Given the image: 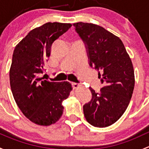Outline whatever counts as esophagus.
Instances as JSON below:
<instances>
[{
    "mask_svg": "<svg viewBox=\"0 0 149 149\" xmlns=\"http://www.w3.org/2000/svg\"><path fill=\"white\" fill-rule=\"evenodd\" d=\"M80 85L77 83H72V87H73V89H76V88H79Z\"/></svg>",
    "mask_w": 149,
    "mask_h": 149,
    "instance_id": "esophagus-1",
    "label": "esophagus"
}]
</instances>
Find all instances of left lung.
Instances as JSON below:
<instances>
[{
  "mask_svg": "<svg viewBox=\"0 0 149 149\" xmlns=\"http://www.w3.org/2000/svg\"><path fill=\"white\" fill-rule=\"evenodd\" d=\"M85 43L89 65L98 70L104 86L100 92L89 87L92 98L83 107L86 120L94 127L114 124L127 109L135 85L134 70L120 39L91 23L73 24Z\"/></svg>",
  "mask_w": 149,
  "mask_h": 149,
  "instance_id": "1",
  "label": "left lung"
}]
</instances>
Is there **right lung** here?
<instances>
[{"mask_svg": "<svg viewBox=\"0 0 149 149\" xmlns=\"http://www.w3.org/2000/svg\"><path fill=\"white\" fill-rule=\"evenodd\" d=\"M71 26L45 24L30 31L13 51L9 71L13 98L24 116L39 125H50L61 118L63 101L72 90L69 82H51L40 77L52 45Z\"/></svg>", "mask_w": 149, "mask_h": 149, "instance_id": "1", "label": "right lung"}]
</instances>
